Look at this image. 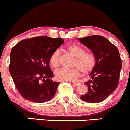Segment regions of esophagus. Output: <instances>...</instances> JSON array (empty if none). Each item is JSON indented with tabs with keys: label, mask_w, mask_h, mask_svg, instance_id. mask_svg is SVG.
I'll return each mask as SVG.
<instances>
[{
	"label": "esophagus",
	"mask_w": 130,
	"mask_h": 130,
	"mask_svg": "<svg viewBox=\"0 0 130 130\" xmlns=\"http://www.w3.org/2000/svg\"><path fill=\"white\" fill-rule=\"evenodd\" d=\"M73 85H75V86H78L80 84V83H78V82H73Z\"/></svg>",
	"instance_id": "obj_1"
}]
</instances>
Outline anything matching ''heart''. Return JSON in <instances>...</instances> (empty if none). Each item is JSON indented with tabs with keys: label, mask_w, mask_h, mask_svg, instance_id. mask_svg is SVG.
Returning a JSON list of instances; mask_svg holds the SVG:
<instances>
[{
	"label": "heart",
	"mask_w": 130,
	"mask_h": 130,
	"mask_svg": "<svg viewBox=\"0 0 130 130\" xmlns=\"http://www.w3.org/2000/svg\"><path fill=\"white\" fill-rule=\"evenodd\" d=\"M67 50L70 52L75 60L73 69L61 68L55 72V75L58 80L72 81L80 75L81 70L84 73L92 71L96 64V57L92 52H86L84 47L78 44H70L67 46ZM60 52L56 50L51 54L49 58L50 64L53 67H57L60 64Z\"/></svg>",
	"instance_id": "heart-1"
}]
</instances>
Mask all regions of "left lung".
<instances>
[{"mask_svg": "<svg viewBox=\"0 0 130 130\" xmlns=\"http://www.w3.org/2000/svg\"><path fill=\"white\" fill-rule=\"evenodd\" d=\"M82 44L94 52L96 64L85 82L88 91L80 97L87 103H99L111 95L118 85L122 63L118 48L106 38L93 35L78 38Z\"/></svg>", "mask_w": 130, "mask_h": 130, "instance_id": "1", "label": "left lung"}]
</instances>
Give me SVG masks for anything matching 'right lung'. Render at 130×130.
<instances>
[{"label":"right lung","mask_w":130,"mask_h":130,"mask_svg":"<svg viewBox=\"0 0 130 130\" xmlns=\"http://www.w3.org/2000/svg\"><path fill=\"white\" fill-rule=\"evenodd\" d=\"M62 38L38 36L21 41L10 52L9 72L21 95L33 103L51 100L60 82H53L49 66L51 54L63 43Z\"/></svg>","instance_id":"add662e5"}]
</instances>
